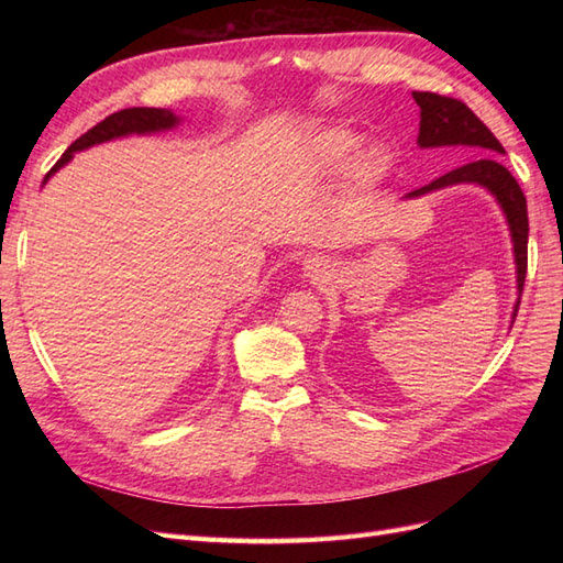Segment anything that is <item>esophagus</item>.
Returning a JSON list of instances; mask_svg holds the SVG:
<instances>
[{"instance_id": "esophagus-1", "label": "esophagus", "mask_w": 563, "mask_h": 563, "mask_svg": "<svg viewBox=\"0 0 563 563\" xmlns=\"http://www.w3.org/2000/svg\"><path fill=\"white\" fill-rule=\"evenodd\" d=\"M327 261H321V258H308L302 263V269L308 272V277H314V279H319L323 272H327Z\"/></svg>"}]
</instances>
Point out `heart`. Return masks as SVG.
<instances>
[{
  "instance_id": "b5f03b06",
  "label": "heart",
  "mask_w": 563,
  "mask_h": 563,
  "mask_svg": "<svg viewBox=\"0 0 563 563\" xmlns=\"http://www.w3.org/2000/svg\"><path fill=\"white\" fill-rule=\"evenodd\" d=\"M310 164L317 174H347L354 192H366L376 187L389 168L385 150L378 145H362L360 135L343 126H329L314 133L310 143Z\"/></svg>"
}]
</instances>
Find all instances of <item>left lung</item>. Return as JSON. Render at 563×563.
<instances>
[{
	"mask_svg": "<svg viewBox=\"0 0 563 563\" xmlns=\"http://www.w3.org/2000/svg\"><path fill=\"white\" fill-rule=\"evenodd\" d=\"M413 100L420 108V147H463L467 157H476L463 166L453 168L441 178L432 180L420 190L408 192L406 197H422L437 192L441 187H451L460 183H476L498 199L500 209L507 218L509 234L515 244V263H517V288L519 296L523 291L526 267H528V211L526 197L519 183L507 168L498 162V155H505V147L490 129L476 117L463 100L449 96H439L430 91H413ZM519 312V300L515 305V314Z\"/></svg>",
	"mask_w": 563,
	"mask_h": 563,
	"instance_id": "1",
	"label": "left lung"
}]
</instances>
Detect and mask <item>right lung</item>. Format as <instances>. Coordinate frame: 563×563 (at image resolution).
I'll return each mask as SVG.
<instances>
[{"label": "right lung", "instance_id": "1", "mask_svg": "<svg viewBox=\"0 0 563 563\" xmlns=\"http://www.w3.org/2000/svg\"><path fill=\"white\" fill-rule=\"evenodd\" d=\"M180 117L174 114L172 110H164V108H129V110H119L110 117H106L103 122L96 124L93 129H89L84 135H79V139L67 147L63 152V157L54 164V168L46 174L44 183L54 176L60 166H65L67 162L73 159L75 152L79 150H87L91 145H98V143H108V141H114V139H124V135H131V133H157V131H168L178 126Z\"/></svg>", "mask_w": 563, "mask_h": 563}]
</instances>
